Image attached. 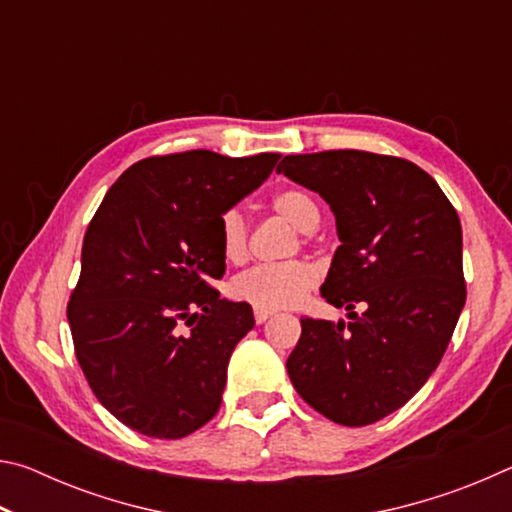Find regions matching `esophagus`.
Wrapping results in <instances>:
<instances>
[{"mask_svg": "<svg viewBox=\"0 0 512 512\" xmlns=\"http://www.w3.org/2000/svg\"><path fill=\"white\" fill-rule=\"evenodd\" d=\"M273 316V311H268V309H259V307H255V320H257V323L259 325H262V323H266V320L268 318H271Z\"/></svg>", "mask_w": 512, "mask_h": 512, "instance_id": "1", "label": "esophagus"}]
</instances>
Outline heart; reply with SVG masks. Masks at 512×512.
Here are the masks:
<instances>
[{
  "label": "heart",
  "instance_id": "1",
  "mask_svg": "<svg viewBox=\"0 0 512 512\" xmlns=\"http://www.w3.org/2000/svg\"><path fill=\"white\" fill-rule=\"evenodd\" d=\"M271 205L277 214L287 216L300 232L318 228L320 210L316 198L302 187H284L273 194ZM219 246L228 262H244L248 255V223L237 207H230L219 216ZM316 287V268L291 259L280 264H259L248 268L232 280V296L259 309L296 307L307 293Z\"/></svg>",
  "mask_w": 512,
  "mask_h": 512
}]
</instances>
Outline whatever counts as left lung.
I'll return each mask as SVG.
<instances>
[{
    "label": "left lung",
    "instance_id": "8db88e82",
    "mask_svg": "<svg viewBox=\"0 0 512 512\" xmlns=\"http://www.w3.org/2000/svg\"><path fill=\"white\" fill-rule=\"evenodd\" d=\"M277 173L334 212L341 246L320 296L350 318L300 320L291 384L336 424H372L420 391L452 339L465 305L461 221L427 171L391 155H284Z\"/></svg>",
    "mask_w": 512,
    "mask_h": 512
}]
</instances>
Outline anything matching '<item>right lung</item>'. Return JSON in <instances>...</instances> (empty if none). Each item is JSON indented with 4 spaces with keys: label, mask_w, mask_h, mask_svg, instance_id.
Listing matches in <instances>:
<instances>
[{
    "label": "right lung",
    "mask_w": 512,
    "mask_h": 512,
    "mask_svg": "<svg viewBox=\"0 0 512 512\" xmlns=\"http://www.w3.org/2000/svg\"><path fill=\"white\" fill-rule=\"evenodd\" d=\"M277 160L160 155L133 164L103 196L67 320L92 393L126 427L176 440L219 411L230 354L255 318L248 302L212 289L225 273L216 223Z\"/></svg>",
    "instance_id": "obj_1"
}]
</instances>
